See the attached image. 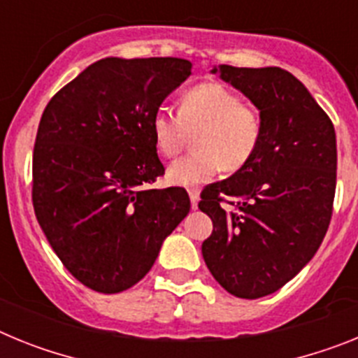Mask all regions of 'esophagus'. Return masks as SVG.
I'll return each instance as SVG.
<instances>
[{"label": "esophagus", "mask_w": 358, "mask_h": 358, "mask_svg": "<svg viewBox=\"0 0 358 358\" xmlns=\"http://www.w3.org/2000/svg\"><path fill=\"white\" fill-rule=\"evenodd\" d=\"M189 201H192V208L194 210H197V204H199V192L197 189H189Z\"/></svg>", "instance_id": "1"}]
</instances>
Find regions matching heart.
I'll return each mask as SVG.
<instances>
[{"label":"heart","instance_id":"obj_1","mask_svg":"<svg viewBox=\"0 0 358 358\" xmlns=\"http://www.w3.org/2000/svg\"><path fill=\"white\" fill-rule=\"evenodd\" d=\"M194 132L195 152L170 164V185L199 188L222 169H243L260 147L264 122L258 109L243 103L235 91L204 82L181 94L177 113L159 107L152 116L154 145L164 157L177 156Z\"/></svg>","mask_w":358,"mask_h":358}]
</instances>
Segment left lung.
I'll return each mask as SVG.
<instances>
[{
	"instance_id": "left-lung-1",
	"label": "left lung",
	"mask_w": 358,
	"mask_h": 358,
	"mask_svg": "<svg viewBox=\"0 0 358 358\" xmlns=\"http://www.w3.org/2000/svg\"><path fill=\"white\" fill-rule=\"evenodd\" d=\"M220 78L260 109V147L229 179L202 189L213 222L202 256L229 294L256 299L292 280L315 255L331 220L337 141L328 115L281 68L222 64Z\"/></svg>"
}]
</instances>
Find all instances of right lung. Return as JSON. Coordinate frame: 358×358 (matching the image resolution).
Here are the masks:
<instances>
[{
	"instance_id": "add662e5",
	"label": "right lung",
	"mask_w": 358,
	"mask_h": 358,
	"mask_svg": "<svg viewBox=\"0 0 358 358\" xmlns=\"http://www.w3.org/2000/svg\"><path fill=\"white\" fill-rule=\"evenodd\" d=\"M192 62L176 57L87 66L41 116L31 163L37 222L82 285L116 294L136 285L189 211L185 188L150 189L163 176L152 116Z\"/></svg>"
}]
</instances>
